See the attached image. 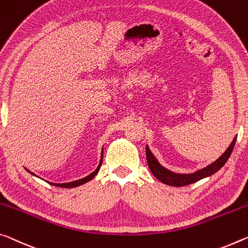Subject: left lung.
I'll use <instances>...</instances> for the list:
<instances>
[{
	"label": "left lung",
	"mask_w": 248,
	"mask_h": 248,
	"mask_svg": "<svg viewBox=\"0 0 248 248\" xmlns=\"http://www.w3.org/2000/svg\"><path fill=\"white\" fill-rule=\"evenodd\" d=\"M235 142H236V137H235L234 140L232 141V143L230 144V147L226 149V151L224 152L217 160L214 161L213 163H211L210 166H207L204 169H201V170L196 171L194 173H191V174L174 173V172L163 168L158 162V160L155 158V155H152V152L150 151V149H149L148 145L145 147V153H147V161H148L149 169H150L152 174L155 175L156 179L161 181L162 183L168 184V186H184L194 182H198V181L206 178V176L214 174L215 172H217L219 169L226 163V161L229 160V158L231 156V153L234 149Z\"/></svg>",
	"instance_id": "8db88e82"
}]
</instances>
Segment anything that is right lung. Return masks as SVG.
I'll use <instances>...</instances> for the list:
<instances>
[{"label": "right lung", "instance_id": "1", "mask_svg": "<svg viewBox=\"0 0 248 248\" xmlns=\"http://www.w3.org/2000/svg\"><path fill=\"white\" fill-rule=\"evenodd\" d=\"M101 163H103V153H101L100 162H99V164H98V167H97L96 170L93 171V172H92V173H90L89 175L86 176V178L80 179V180H77V181H73V182H68V183H50V182H48V183L52 184V186H60V187H76V186H81V184L87 183L88 181L93 180V178H95V175L98 173V171H99V169H100V167H101ZM25 169H26V168H25ZM26 171H29L31 174L35 175V174L33 173V172H31L30 170H27V169H26ZM35 176H37V175H35Z\"/></svg>", "mask_w": 248, "mask_h": 248}]
</instances>
